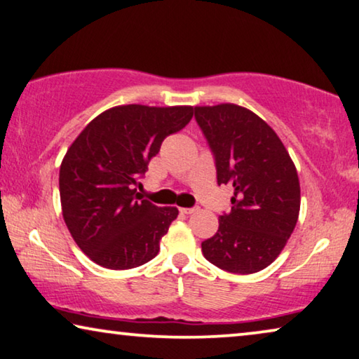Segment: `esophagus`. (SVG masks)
Segmentation results:
<instances>
[{
	"label": "esophagus",
	"instance_id": "1",
	"mask_svg": "<svg viewBox=\"0 0 359 359\" xmlns=\"http://www.w3.org/2000/svg\"><path fill=\"white\" fill-rule=\"evenodd\" d=\"M198 210H200V208H180V212H184V214H194V212H196Z\"/></svg>",
	"mask_w": 359,
	"mask_h": 359
}]
</instances>
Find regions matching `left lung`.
I'll list each match as a JSON object with an SVG mask.
<instances>
[{"instance_id":"8db88e82","label":"left lung","mask_w":359,"mask_h":359,"mask_svg":"<svg viewBox=\"0 0 359 359\" xmlns=\"http://www.w3.org/2000/svg\"><path fill=\"white\" fill-rule=\"evenodd\" d=\"M195 119L216 161L217 184H232V210L201 243L205 258L233 274L269 266L290 238L299 212V182L277 133L242 106H196Z\"/></svg>"}]
</instances>
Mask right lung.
Instances as JSON below:
<instances>
[{
	"label": "right lung",
	"mask_w": 359,
	"mask_h": 359,
	"mask_svg": "<svg viewBox=\"0 0 359 359\" xmlns=\"http://www.w3.org/2000/svg\"><path fill=\"white\" fill-rule=\"evenodd\" d=\"M191 117V106H116L96 116L69 147L60 169L62 217L96 264L132 269L158 255L179 210L143 200L135 187L164 138Z\"/></svg>",
	"instance_id": "add662e5"
}]
</instances>
